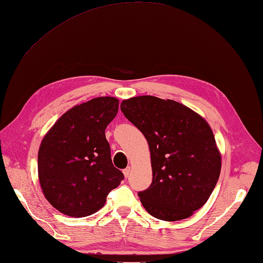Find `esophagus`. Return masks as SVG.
I'll use <instances>...</instances> for the list:
<instances>
[{"label":"esophagus","mask_w":263,"mask_h":263,"mask_svg":"<svg viewBox=\"0 0 263 263\" xmlns=\"http://www.w3.org/2000/svg\"><path fill=\"white\" fill-rule=\"evenodd\" d=\"M130 173H131V168H130V167H127V168H125V169L123 170V174H124L125 178H127V177L130 176Z\"/></svg>","instance_id":"34e87169"}]
</instances>
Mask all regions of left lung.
Returning <instances> with one entry per match:
<instances>
[{
    "instance_id": "left-lung-1",
    "label": "left lung",
    "mask_w": 263,
    "mask_h": 263,
    "mask_svg": "<svg viewBox=\"0 0 263 263\" xmlns=\"http://www.w3.org/2000/svg\"><path fill=\"white\" fill-rule=\"evenodd\" d=\"M121 111L149 144L152 182L139 197L162 221L194 214L210 198L221 173V155L209 123L173 100L144 95L121 103Z\"/></svg>"
}]
</instances>
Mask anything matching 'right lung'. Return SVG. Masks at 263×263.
<instances>
[{
  "mask_svg": "<svg viewBox=\"0 0 263 263\" xmlns=\"http://www.w3.org/2000/svg\"><path fill=\"white\" fill-rule=\"evenodd\" d=\"M118 111L115 97L93 99L62 115L42 140L38 152L40 186L47 200L63 214H94L124 179L113 166L105 137Z\"/></svg>",
  "mask_w": 263,
  "mask_h": 263,
  "instance_id": "1",
  "label": "right lung"
}]
</instances>
